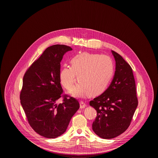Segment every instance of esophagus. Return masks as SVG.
Returning <instances> with one entry per match:
<instances>
[{
	"instance_id": "obj_1",
	"label": "esophagus",
	"mask_w": 158,
	"mask_h": 158,
	"mask_svg": "<svg viewBox=\"0 0 158 158\" xmlns=\"http://www.w3.org/2000/svg\"><path fill=\"white\" fill-rule=\"evenodd\" d=\"M86 106V104H85L84 102H83V101H81V102H80V108H81V109L84 108Z\"/></svg>"
}]
</instances>
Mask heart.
<instances>
[{"instance_id":"b5f03b06","label":"heart","mask_w":158,"mask_h":158,"mask_svg":"<svg viewBox=\"0 0 158 158\" xmlns=\"http://www.w3.org/2000/svg\"><path fill=\"white\" fill-rule=\"evenodd\" d=\"M70 66H64L60 73V82L68 90L79 83L72 92L73 96L99 95L105 92L113 77L114 64L106 55L83 52L70 60Z\"/></svg>"}]
</instances>
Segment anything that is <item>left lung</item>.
I'll use <instances>...</instances> for the list:
<instances>
[{
    "label": "left lung",
    "mask_w": 158,
    "mask_h": 158,
    "mask_svg": "<svg viewBox=\"0 0 158 158\" xmlns=\"http://www.w3.org/2000/svg\"><path fill=\"white\" fill-rule=\"evenodd\" d=\"M111 52L115 60L113 81L103 94L89 102L97 113L92 129L105 139L120 135L127 129L138 105L132 69L119 54Z\"/></svg>",
    "instance_id": "obj_1"
}]
</instances>
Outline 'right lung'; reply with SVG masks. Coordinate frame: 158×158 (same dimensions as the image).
Segmentation results:
<instances>
[{"label": "right lung", "mask_w": 158, "mask_h": 158, "mask_svg": "<svg viewBox=\"0 0 158 158\" xmlns=\"http://www.w3.org/2000/svg\"><path fill=\"white\" fill-rule=\"evenodd\" d=\"M70 47L56 44L47 48L27 69L23 77L20 100L27 120L38 134L54 139L63 134L79 108L77 99L63 95L60 62ZM63 97V102L56 104Z\"/></svg>", "instance_id": "obj_1"}]
</instances>
